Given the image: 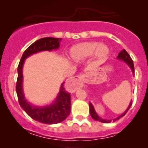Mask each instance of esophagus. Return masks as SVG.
I'll list each match as a JSON object with an SVG mask.
<instances>
[{
    "label": "esophagus",
    "instance_id": "obj_1",
    "mask_svg": "<svg viewBox=\"0 0 148 148\" xmlns=\"http://www.w3.org/2000/svg\"><path fill=\"white\" fill-rule=\"evenodd\" d=\"M84 77L83 74H81V75H79V76H76V77H74V79L76 80H78V79H82Z\"/></svg>",
    "mask_w": 148,
    "mask_h": 148
}]
</instances>
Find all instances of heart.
<instances>
[{
  "label": "heart",
  "mask_w": 148,
  "mask_h": 148,
  "mask_svg": "<svg viewBox=\"0 0 148 148\" xmlns=\"http://www.w3.org/2000/svg\"><path fill=\"white\" fill-rule=\"evenodd\" d=\"M108 53L109 49L107 45L95 41L81 43L74 46L71 49V57L77 62L86 60L93 56L103 60Z\"/></svg>",
  "instance_id": "obj_1"
}]
</instances>
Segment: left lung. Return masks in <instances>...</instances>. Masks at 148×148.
I'll return each mask as SVG.
<instances>
[{"instance_id": "1", "label": "left lung", "mask_w": 148, "mask_h": 148, "mask_svg": "<svg viewBox=\"0 0 148 148\" xmlns=\"http://www.w3.org/2000/svg\"><path fill=\"white\" fill-rule=\"evenodd\" d=\"M117 59H120V60L123 61V62H125V63L127 64L129 66L130 68L131 69V70H132V73H133V74H134V73H135V68H134L133 61H132V59H131L130 56L128 54V53L125 50V49H123L122 51H121L120 53H119L118 56H117ZM131 106H132V100H131L130 103V105L128 106V107H127V109L126 110V111H125V112L123 113V114H121L120 116H119L118 117L114 119V120H113V122H114V121L119 120V119L121 118V117H123L124 115H125V114H126L127 112L129 110V109L130 108ZM89 112H90L91 116H92V117L95 120L99 121V122H104V123H110V122H111L112 120H104V119H102L100 117H99V116H98V114L96 113V112H95V108H94L93 105H92V103H90V102H89Z\"/></svg>"}]
</instances>
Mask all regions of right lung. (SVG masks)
Returning <instances> with one entry per match:
<instances>
[{
	"instance_id": "1",
	"label": "right lung",
	"mask_w": 148,
	"mask_h": 148,
	"mask_svg": "<svg viewBox=\"0 0 148 148\" xmlns=\"http://www.w3.org/2000/svg\"><path fill=\"white\" fill-rule=\"evenodd\" d=\"M61 41L62 38L52 37H46L37 40L26 49L18 66V79L16 89L19 104L31 118L47 125L59 123L68 117L71 112L70 94L65 90L64 87V84L65 82H63L61 85L59 94L53 103L44 107H37L30 104L25 99L23 94V66L26 58L34 53L59 49Z\"/></svg>"
}]
</instances>
